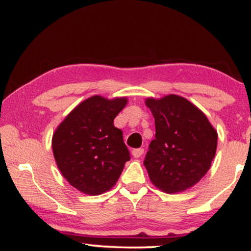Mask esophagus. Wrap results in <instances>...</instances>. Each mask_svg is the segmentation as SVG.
Here are the masks:
<instances>
[{
  "label": "esophagus",
  "mask_w": 251,
  "mask_h": 251,
  "mask_svg": "<svg viewBox=\"0 0 251 251\" xmlns=\"http://www.w3.org/2000/svg\"><path fill=\"white\" fill-rule=\"evenodd\" d=\"M143 154H144V149H134L133 151H132V155H133L134 158L142 157Z\"/></svg>",
  "instance_id": "esophagus-1"
}]
</instances>
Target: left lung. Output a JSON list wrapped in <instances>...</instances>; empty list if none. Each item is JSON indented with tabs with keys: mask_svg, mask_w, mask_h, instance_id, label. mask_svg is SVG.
<instances>
[{
	"mask_svg": "<svg viewBox=\"0 0 251 251\" xmlns=\"http://www.w3.org/2000/svg\"><path fill=\"white\" fill-rule=\"evenodd\" d=\"M154 118L155 139L145 165L150 180L165 194L184 192L209 171L217 149V131L205 114L185 98H146Z\"/></svg>",
	"mask_w": 251,
	"mask_h": 251,
	"instance_id": "left-lung-1",
	"label": "left lung"
}]
</instances>
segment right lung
Wrapping results in <instances>:
<instances>
[{
	"mask_svg": "<svg viewBox=\"0 0 251 251\" xmlns=\"http://www.w3.org/2000/svg\"><path fill=\"white\" fill-rule=\"evenodd\" d=\"M127 101L126 97L93 96L72 109L54 131V159L77 191L101 195L119 179L129 152L113 122Z\"/></svg>",
	"mask_w": 251,
	"mask_h": 251,
	"instance_id": "add662e5",
	"label": "right lung"
}]
</instances>
